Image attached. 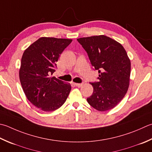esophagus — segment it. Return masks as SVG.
Masks as SVG:
<instances>
[{
	"label": "esophagus",
	"instance_id": "34e87169",
	"mask_svg": "<svg viewBox=\"0 0 152 152\" xmlns=\"http://www.w3.org/2000/svg\"><path fill=\"white\" fill-rule=\"evenodd\" d=\"M74 84H75V86H77V87H81L83 84H78V83H75Z\"/></svg>",
	"mask_w": 152,
	"mask_h": 152
}]
</instances>
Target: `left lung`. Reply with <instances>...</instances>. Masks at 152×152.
Masks as SVG:
<instances>
[{"mask_svg":"<svg viewBox=\"0 0 152 152\" xmlns=\"http://www.w3.org/2000/svg\"><path fill=\"white\" fill-rule=\"evenodd\" d=\"M88 53L95 70L99 73L98 82L91 83L94 91L88 103L99 111L114 108L128 91L131 64L121 44L105 35L77 39Z\"/></svg>","mask_w":152,"mask_h":152,"instance_id":"1","label":"left lung"}]
</instances>
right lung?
Instances as JSON below:
<instances>
[{
	"instance_id": "add662e5",
	"label": "right lung",
	"mask_w": 152,
	"mask_h": 152,
	"mask_svg": "<svg viewBox=\"0 0 152 152\" xmlns=\"http://www.w3.org/2000/svg\"><path fill=\"white\" fill-rule=\"evenodd\" d=\"M72 41L41 37L23 52L19 72L21 85L28 99L43 111L60 108L70 94V84L50 75L56 71V62Z\"/></svg>"
}]
</instances>
